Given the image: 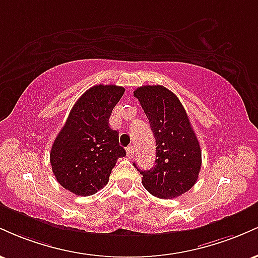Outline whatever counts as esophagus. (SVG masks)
Returning a JSON list of instances; mask_svg holds the SVG:
<instances>
[{
  "instance_id": "obj_1",
  "label": "esophagus",
  "mask_w": 258,
  "mask_h": 258,
  "mask_svg": "<svg viewBox=\"0 0 258 258\" xmlns=\"http://www.w3.org/2000/svg\"><path fill=\"white\" fill-rule=\"evenodd\" d=\"M126 154L128 158H133V155H135V148H133V146L126 148Z\"/></svg>"
}]
</instances>
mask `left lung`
Returning a JSON list of instances; mask_svg holds the SVG:
<instances>
[{
	"instance_id": "obj_1",
	"label": "left lung",
	"mask_w": 258,
	"mask_h": 258,
	"mask_svg": "<svg viewBox=\"0 0 258 258\" xmlns=\"http://www.w3.org/2000/svg\"><path fill=\"white\" fill-rule=\"evenodd\" d=\"M146 112L156 142L155 166L141 172L143 186L160 199L178 198L197 183L201 149L185 109L176 94L160 85L133 92Z\"/></svg>"
}]
</instances>
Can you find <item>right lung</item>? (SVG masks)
Listing matches in <instances>:
<instances>
[{
	"label": "right lung",
	"instance_id": "obj_1",
	"mask_svg": "<svg viewBox=\"0 0 258 258\" xmlns=\"http://www.w3.org/2000/svg\"><path fill=\"white\" fill-rule=\"evenodd\" d=\"M125 88L97 85L82 94L54 139L49 160L63 188L80 197L96 194L109 180L117 159L126 155L119 132L109 127L112 109Z\"/></svg>",
	"mask_w": 258,
	"mask_h": 258
}]
</instances>
